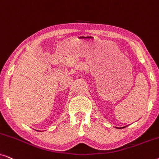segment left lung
I'll return each mask as SVG.
<instances>
[{
  "label": "left lung",
  "mask_w": 159,
  "mask_h": 159,
  "mask_svg": "<svg viewBox=\"0 0 159 159\" xmlns=\"http://www.w3.org/2000/svg\"><path fill=\"white\" fill-rule=\"evenodd\" d=\"M117 128V127H116ZM121 128H125V127H121Z\"/></svg>",
  "instance_id": "obj_1"
}]
</instances>
